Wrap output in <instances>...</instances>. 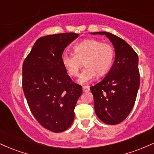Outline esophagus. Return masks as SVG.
<instances>
[{
  "instance_id": "1",
  "label": "esophagus",
  "mask_w": 154,
  "mask_h": 154,
  "mask_svg": "<svg viewBox=\"0 0 154 154\" xmlns=\"http://www.w3.org/2000/svg\"><path fill=\"white\" fill-rule=\"evenodd\" d=\"M82 91H83V92H85V93H87V92L90 91V88L88 86H84V87L82 88Z\"/></svg>"
}]
</instances>
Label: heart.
I'll return each instance as SVG.
<instances>
[{"instance_id":"heart-1","label":"heart","mask_w":154,"mask_h":154,"mask_svg":"<svg viewBox=\"0 0 154 154\" xmlns=\"http://www.w3.org/2000/svg\"><path fill=\"white\" fill-rule=\"evenodd\" d=\"M75 54L63 53L61 63L70 76L77 75L84 61L85 68L79 76L78 82L87 84L98 75L107 73L114 59V49L110 44L95 39H87L73 47Z\"/></svg>"}]
</instances>
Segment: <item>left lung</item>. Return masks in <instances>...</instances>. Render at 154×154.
<instances>
[{
    "mask_svg": "<svg viewBox=\"0 0 154 154\" xmlns=\"http://www.w3.org/2000/svg\"><path fill=\"white\" fill-rule=\"evenodd\" d=\"M106 35L115 51L112 66L102 80L91 86L97 116L107 125L125 120L135 104L140 86L138 56L125 40L106 32H91Z\"/></svg>",
    "mask_w": 154,
    "mask_h": 154,
    "instance_id": "1",
    "label": "left lung"
}]
</instances>
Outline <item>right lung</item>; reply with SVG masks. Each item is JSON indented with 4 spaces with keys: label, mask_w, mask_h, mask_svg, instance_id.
<instances>
[{
    "label": "right lung",
    "mask_w": 154,
    "mask_h": 154,
    "mask_svg": "<svg viewBox=\"0 0 154 154\" xmlns=\"http://www.w3.org/2000/svg\"><path fill=\"white\" fill-rule=\"evenodd\" d=\"M78 36L66 32L40 38L23 63L26 101L37 121L51 132H63L71 126L82 94V86L72 82L61 63L64 48Z\"/></svg>",
    "instance_id": "right-lung-1"
}]
</instances>
